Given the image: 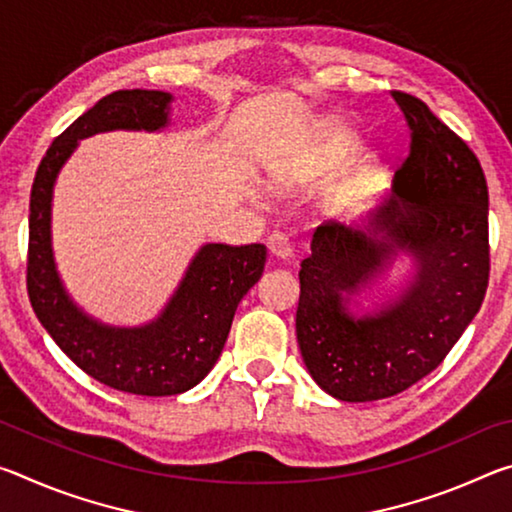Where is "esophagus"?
Wrapping results in <instances>:
<instances>
[{"mask_svg":"<svg viewBox=\"0 0 512 512\" xmlns=\"http://www.w3.org/2000/svg\"><path fill=\"white\" fill-rule=\"evenodd\" d=\"M266 246H268V253L277 259H289L293 255L291 239L289 235H284V232H273V235L268 237Z\"/></svg>","mask_w":512,"mask_h":512,"instance_id":"obj_1","label":"esophagus"}]
</instances>
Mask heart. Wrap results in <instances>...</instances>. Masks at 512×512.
Wrapping results in <instances>:
<instances>
[{"mask_svg":"<svg viewBox=\"0 0 512 512\" xmlns=\"http://www.w3.org/2000/svg\"><path fill=\"white\" fill-rule=\"evenodd\" d=\"M332 149L334 151H341V153H352L354 149H357V140H354L352 135H339L336 140H332ZM311 171V164L307 162H289V164H282V167H277L273 173H271V180L275 185H293L298 183V180L307 178ZM357 192H345V194H339L332 198V203H329V210H332L334 214H341L345 210H350V207L357 203Z\"/></svg>","mask_w":512,"mask_h":512,"instance_id":"b5f03b06","label":"heart"}]
</instances>
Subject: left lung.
Returning a JSON list of instances; mask_svg holds the SVG:
<instances>
[{
	"instance_id": "left-lung-1",
	"label": "left lung",
	"mask_w": 512,
	"mask_h": 512,
	"mask_svg": "<svg viewBox=\"0 0 512 512\" xmlns=\"http://www.w3.org/2000/svg\"><path fill=\"white\" fill-rule=\"evenodd\" d=\"M411 128V153L393 189L352 225L327 221L300 264L296 334L316 384L341 402L384 400L427 377L488 289V185L476 155L429 106L393 92ZM400 252L414 259L405 287L366 315L349 302Z\"/></svg>"
}]
</instances>
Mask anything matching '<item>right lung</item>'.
I'll list each match as a JSON object with an SVG mask.
<instances>
[{
	"mask_svg": "<svg viewBox=\"0 0 512 512\" xmlns=\"http://www.w3.org/2000/svg\"><path fill=\"white\" fill-rule=\"evenodd\" d=\"M173 94L119 90L60 133L36 171L29 205L27 289L42 327L69 359L117 391L167 397L205 379L221 357L241 298L264 273L266 246L198 248L167 305L151 323L106 325L76 305L60 280L51 248V201L63 164L81 140L108 131H162Z\"/></svg>",
	"mask_w": 512,
	"mask_h": 512,
	"instance_id": "1",
	"label": "right lung"
}]
</instances>
